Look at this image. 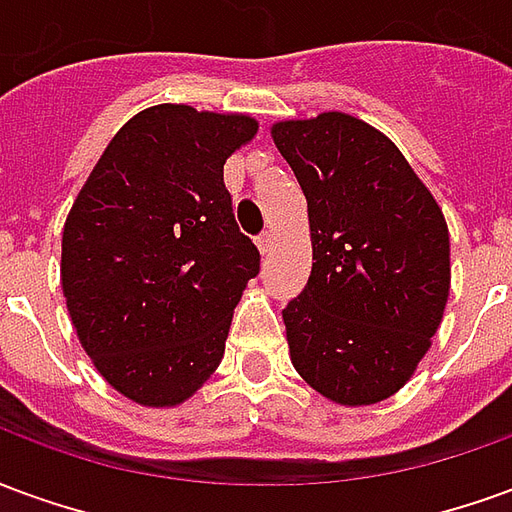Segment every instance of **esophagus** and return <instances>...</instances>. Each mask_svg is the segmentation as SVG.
Wrapping results in <instances>:
<instances>
[{
	"label": "esophagus",
	"mask_w": 512,
	"mask_h": 512,
	"mask_svg": "<svg viewBox=\"0 0 512 512\" xmlns=\"http://www.w3.org/2000/svg\"><path fill=\"white\" fill-rule=\"evenodd\" d=\"M274 244H277V235L274 233H263L260 238H257V249H260L263 255H268V252L274 249Z\"/></svg>",
	"instance_id": "esophagus-1"
}]
</instances>
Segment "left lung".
Segmentation results:
<instances>
[{
    "label": "left lung",
    "instance_id": "left-lung-1",
    "mask_svg": "<svg viewBox=\"0 0 512 512\" xmlns=\"http://www.w3.org/2000/svg\"><path fill=\"white\" fill-rule=\"evenodd\" d=\"M271 139L307 197L312 271L282 310L290 362L337 406L400 392L450 296L439 202L378 128L345 112L277 120Z\"/></svg>",
    "mask_w": 512,
    "mask_h": 512
}]
</instances>
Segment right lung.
Masks as SVG:
<instances>
[{"mask_svg":"<svg viewBox=\"0 0 512 512\" xmlns=\"http://www.w3.org/2000/svg\"><path fill=\"white\" fill-rule=\"evenodd\" d=\"M252 115L186 104L120 128L62 227V296L95 370L147 408L197 395L224 356L235 304L260 268L235 224L224 161Z\"/></svg>","mask_w":512,"mask_h":512,"instance_id":"obj_1","label":"right lung"}]
</instances>
